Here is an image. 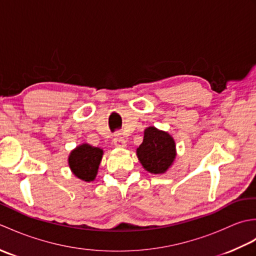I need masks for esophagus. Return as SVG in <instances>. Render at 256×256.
<instances>
[{"instance_id":"1","label":"esophagus","mask_w":256,"mask_h":256,"mask_svg":"<svg viewBox=\"0 0 256 256\" xmlns=\"http://www.w3.org/2000/svg\"><path fill=\"white\" fill-rule=\"evenodd\" d=\"M114 145L118 146V148H126V140H125L121 135H116V138H113Z\"/></svg>"}]
</instances>
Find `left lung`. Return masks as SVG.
Wrapping results in <instances>:
<instances>
[{
	"label": "left lung",
	"mask_w": 256,
	"mask_h": 256,
	"mask_svg": "<svg viewBox=\"0 0 256 256\" xmlns=\"http://www.w3.org/2000/svg\"><path fill=\"white\" fill-rule=\"evenodd\" d=\"M176 143L172 135L148 126L144 130L143 143L136 148V156L145 170L154 175L165 174L176 158Z\"/></svg>",
	"instance_id": "left-lung-1"
}]
</instances>
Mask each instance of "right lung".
Masks as SVG:
<instances>
[{"instance_id": "obj_1", "label": "right lung", "mask_w": 256, "mask_h": 256, "mask_svg": "<svg viewBox=\"0 0 256 256\" xmlns=\"http://www.w3.org/2000/svg\"><path fill=\"white\" fill-rule=\"evenodd\" d=\"M103 156V150L82 143L68 156V165L74 175L84 182H94Z\"/></svg>"}]
</instances>
